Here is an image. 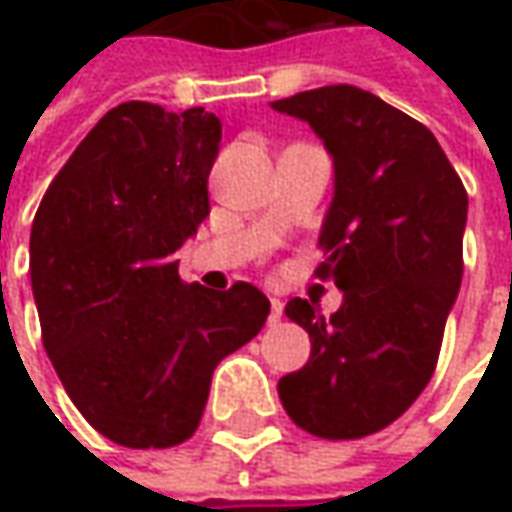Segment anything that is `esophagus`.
Wrapping results in <instances>:
<instances>
[{"label": "esophagus", "mask_w": 512, "mask_h": 512, "mask_svg": "<svg viewBox=\"0 0 512 512\" xmlns=\"http://www.w3.org/2000/svg\"><path fill=\"white\" fill-rule=\"evenodd\" d=\"M282 316H285V307H282V302L279 299H270V325H279L282 322Z\"/></svg>", "instance_id": "1"}]
</instances>
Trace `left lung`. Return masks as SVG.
I'll use <instances>...</instances> for the list:
<instances>
[{
  "instance_id": "1",
  "label": "left lung",
  "mask_w": 512,
  "mask_h": 512,
  "mask_svg": "<svg viewBox=\"0 0 512 512\" xmlns=\"http://www.w3.org/2000/svg\"><path fill=\"white\" fill-rule=\"evenodd\" d=\"M325 139L336 168L316 267L344 290L327 319L290 299L310 359L279 382L287 416L319 439H364L419 399L462 285L467 190L436 136L370 90L327 85L273 102Z\"/></svg>"
}]
</instances>
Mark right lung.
<instances>
[{
  "label": "right lung",
  "mask_w": 512,
  "mask_h": 512,
  "mask_svg": "<svg viewBox=\"0 0 512 512\" xmlns=\"http://www.w3.org/2000/svg\"><path fill=\"white\" fill-rule=\"evenodd\" d=\"M222 122L150 102L108 110L42 196L30 285L42 344L70 402L105 439L187 442L227 353L267 322L259 287L179 279L176 250L210 213Z\"/></svg>",
  "instance_id": "right-lung-1"
}]
</instances>
